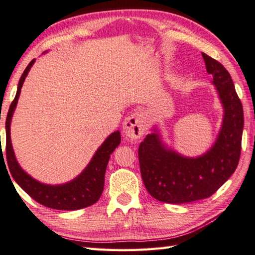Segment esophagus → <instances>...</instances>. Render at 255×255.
I'll return each mask as SVG.
<instances>
[{
    "instance_id": "esophagus-1",
    "label": "esophagus",
    "mask_w": 255,
    "mask_h": 255,
    "mask_svg": "<svg viewBox=\"0 0 255 255\" xmlns=\"http://www.w3.org/2000/svg\"><path fill=\"white\" fill-rule=\"evenodd\" d=\"M147 128L145 118L140 112L129 114L123 122V132L131 140H138Z\"/></svg>"
}]
</instances>
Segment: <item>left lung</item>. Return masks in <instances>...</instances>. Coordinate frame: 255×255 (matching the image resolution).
I'll return each instance as SVG.
<instances>
[{
    "instance_id": "left-lung-1",
    "label": "left lung",
    "mask_w": 255,
    "mask_h": 255,
    "mask_svg": "<svg viewBox=\"0 0 255 255\" xmlns=\"http://www.w3.org/2000/svg\"><path fill=\"white\" fill-rule=\"evenodd\" d=\"M202 56L223 107L222 126L213 145L196 157L167 147L156 127L141 142L138 162L142 180L148 193L160 202L182 204L209 198L239 164L244 126L242 103L227 69L205 53Z\"/></svg>"
}]
</instances>
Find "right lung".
Segmentation results:
<instances>
[{"instance_id": "obj_1", "label": "right lung", "mask_w": 255, "mask_h": 255, "mask_svg": "<svg viewBox=\"0 0 255 255\" xmlns=\"http://www.w3.org/2000/svg\"><path fill=\"white\" fill-rule=\"evenodd\" d=\"M34 62L35 60H32L30 64L26 66V69L24 70L21 79L18 81L16 95L12 104L9 105L7 112L5 121L6 160L9 172H11V175L16 183L33 200L46 206V208L64 211H74L88 208V206L98 202L101 194H102L108 162L113 151L121 143V134H120V131H115L111 135H109L107 140L95 152L88 166L75 179L68 182V183L57 185L45 184L28 175L18 164L15 154H14L11 142V121L18 98H20L22 85ZM3 152H1V154Z\"/></svg>"}]
</instances>
